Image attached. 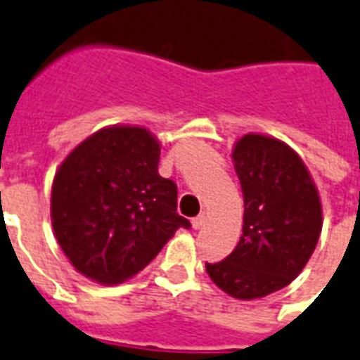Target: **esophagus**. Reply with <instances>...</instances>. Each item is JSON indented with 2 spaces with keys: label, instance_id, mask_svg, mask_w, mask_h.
Returning a JSON list of instances; mask_svg holds the SVG:
<instances>
[{
  "label": "esophagus",
  "instance_id": "obj_1",
  "mask_svg": "<svg viewBox=\"0 0 360 360\" xmlns=\"http://www.w3.org/2000/svg\"><path fill=\"white\" fill-rule=\"evenodd\" d=\"M205 221H207L205 214L195 216L194 220H192V227H194V229H203V227H205Z\"/></svg>",
  "mask_w": 360,
  "mask_h": 360
}]
</instances>
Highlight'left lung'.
<instances>
[{
  "instance_id": "8db88e82",
  "label": "left lung",
  "mask_w": 360,
  "mask_h": 360,
  "mask_svg": "<svg viewBox=\"0 0 360 360\" xmlns=\"http://www.w3.org/2000/svg\"><path fill=\"white\" fill-rule=\"evenodd\" d=\"M244 195V226L226 261L209 264L218 288L257 300L290 285L322 233V201L302 157L283 140L248 133L231 153Z\"/></svg>"
}]
</instances>
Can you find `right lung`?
<instances>
[{"label": "right lung", "instance_id": "obj_1", "mask_svg": "<svg viewBox=\"0 0 360 360\" xmlns=\"http://www.w3.org/2000/svg\"><path fill=\"white\" fill-rule=\"evenodd\" d=\"M160 144L140 125L96 131L60 162L51 226L75 270L101 285L131 279L179 227L177 186L159 175Z\"/></svg>", "mask_w": 360, "mask_h": 360}]
</instances>
